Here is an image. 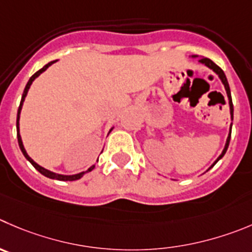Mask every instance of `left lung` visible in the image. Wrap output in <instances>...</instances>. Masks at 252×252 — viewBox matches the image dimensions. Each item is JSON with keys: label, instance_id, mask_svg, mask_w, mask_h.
<instances>
[{"label": "left lung", "instance_id": "left-lung-1", "mask_svg": "<svg viewBox=\"0 0 252 252\" xmlns=\"http://www.w3.org/2000/svg\"><path fill=\"white\" fill-rule=\"evenodd\" d=\"M199 62L200 63H203V64H205V65L208 66V68H210V69H213V70L215 71V73L218 74V75H219V78L221 79V81H222V84H224V86H225V90H226V94H227V97H229V105H230V114H231V120H232V117H234V107H232V100H231V94H230V88H229V83H227V80H226V76H225V74H224V71H222V69L220 68V66H218L217 64L214 63V62L213 61H210L209 58H202V59H199ZM230 137H231V127H230V133H229V136H227V140H226V145H225V148L224 150H222V152H221V155L219 156V157H218V159L215 160L214 162V164H213L212 167H214L215 166V163H217L218 160L220 159V158L222 157V156L225 155V152H226V150H227V147H229V142H230ZM212 167H210V168H212Z\"/></svg>", "mask_w": 252, "mask_h": 252}]
</instances>
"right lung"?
I'll use <instances>...</instances> for the list:
<instances>
[{"instance_id":"1","label":"right lung","mask_w":252,"mask_h":252,"mask_svg":"<svg viewBox=\"0 0 252 252\" xmlns=\"http://www.w3.org/2000/svg\"><path fill=\"white\" fill-rule=\"evenodd\" d=\"M56 62H57V61H54V62H50V63H48L47 65H44V66H43L42 69H39V70H38L37 73H34V74H33V75L31 76V79H30V80H28L27 85H26V88H25V92H23V95H22V100H21L20 107H18V112H17V138H18V145H20V148H21V151H22L23 156H25V157L27 158L28 160H30L31 163H32V166L34 167V168L37 169L38 172H40V173H42L43 176L48 177V178H52V179H56V178H57V179H59V181H76V179H80L81 177H83L84 174H85V173H88V172L93 171V168H94L95 166L90 167V168H89L88 171H85V172H81V173H79V174H74V176H62V174H56V173H53V172L48 171V169L43 168V167H40L39 164H37V163H35L34 160H33L32 158H31L30 156L27 155V152H26L25 147H23L22 138H21V135H20V122H18V121H20V114H21V110H22V105H23V101H25V97H26V95H27V93H28V89H30L31 84H32V81L34 80V79L37 78V76H39L40 74L43 73V71H44V70H47V68H48V66H50V65H52L53 63H56Z\"/></svg>"}]
</instances>
